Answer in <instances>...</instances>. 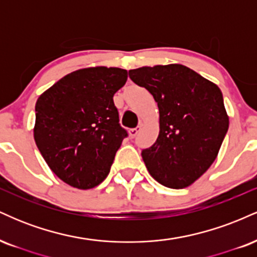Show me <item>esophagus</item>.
Returning <instances> with one entry per match:
<instances>
[{
	"label": "esophagus",
	"mask_w": 257,
	"mask_h": 257,
	"mask_svg": "<svg viewBox=\"0 0 257 257\" xmlns=\"http://www.w3.org/2000/svg\"><path fill=\"white\" fill-rule=\"evenodd\" d=\"M140 132V126H137V128L129 129V137L131 138H135L138 135V133Z\"/></svg>",
	"instance_id": "1"
}]
</instances>
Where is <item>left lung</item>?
I'll return each instance as SVG.
<instances>
[{"instance_id":"8db88e82","label":"left lung","mask_w":257,"mask_h":257,"mask_svg":"<svg viewBox=\"0 0 257 257\" xmlns=\"http://www.w3.org/2000/svg\"><path fill=\"white\" fill-rule=\"evenodd\" d=\"M129 77L159 110L157 140L141 152L147 170L166 187L192 185L214 163L228 131L220 88L180 64L129 70Z\"/></svg>"}]
</instances>
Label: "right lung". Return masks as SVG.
<instances>
[{"label":"right lung","mask_w":257,"mask_h":257,"mask_svg":"<svg viewBox=\"0 0 257 257\" xmlns=\"http://www.w3.org/2000/svg\"><path fill=\"white\" fill-rule=\"evenodd\" d=\"M126 78V70L119 67H85L59 79L37 99L35 143L67 185L89 190L110 173L128 135L113 102Z\"/></svg>","instance_id":"1"}]
</instances>
